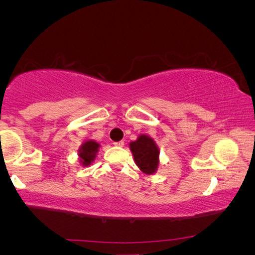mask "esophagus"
I'll return each instance as SVG.
<instances>
[{"label": "esophagus", "instance_id": "obj_1", "mask_svg": "<svg viewBox=\"0 0 255 255\" xmlns=\"http://www.w3.org/2000/svg\"><path fill=\"white\" fill-rule=\"evenodd\" d=\"M114 145L116 146V147H123V146L125 145V143H124L123 140H120V141H115Z\"/></svg>", "mask_w": 255, "mask_h": 255}]
</instances>
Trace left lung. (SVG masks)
<instances>
[{
    "instance_id": "1",
    "label": "left lung",
    "mask_w": 255,
    "mask_h": 255,
    "mask_svg": "<svg viewBox=\"0 0 255 255\" xmlns=\"http://www.w3.org/2000/svg\"><path fill=\"white\" fill-rule=\"evenodd\" d=\"M136 165L145 174H154L158 169L159 149L152 137L141 133L129 144Z\"/></svg>"
}]
</instances>
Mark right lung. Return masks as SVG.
Wrapping results in <instances>:
<instances>
[{
	"label": "right lung",
	"mask_w": 255,
	"mask_h": 255,
	"mask_svg": "<svg viewBox=\"0 0 255 255\" xmlns=\"http://www.w3.org/2000/svg\"><path fill=\"white\" fill-rule=\"evenodd\" d=\"M100 144L96 140H85L79 148V157L80 162L83 166L91 165V163L96 159L97 153L99 152Z\"/></svg>",
	"instance_id": "right-lung-1"
}]
</instances>
